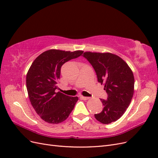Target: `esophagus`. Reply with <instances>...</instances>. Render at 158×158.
Returning a JSON list of instances; mask_svg holds the SVG:
<instances>
[{"label":"esophagus","instance_id":"obj_1","mask_svg":"<svg viewBox=\"0 0 158 158\" xmlns=\"http://www.w3.org/2000/svg\"><path fill=\"white\" fill-rule=\"evenodd\" d=\"M81 98H82L84 100H87V99H89V97H85V96H81Z\"/></svg>","mask_w":158,"mask_h":158}]
</instances>
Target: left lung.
<instances>
[{"instance_id": "1", "label": "left lung", "mask_w": 158, "mask_h": 158, "mask_svg": "<svg viewBox=\"0 0 158 158\" xmlns=\"http://www.w3.org/2000/svg\"><path fill=\"white\" fill-rule=\"evenodd\" d=\"M97 74L98 82L104 85L107 99H100L103 109L95 114V118L103 124L117 121L125 113L134 94L135 78L126 62L110 52H84Z\"/></svg>"}]
</instances>
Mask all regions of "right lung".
<instances>
[{"mask_svg":"<svg viewBox=\"0 0 158 158\" xmlns=\"http://www.w3.org/2000/svg\"><path fill=\"white\" fill-rule=\"evenodd\" d=\"M50 49L33 62L26 75V87L31 106L38 115L47 123L58 124L65 121L73 111L78 97L56 92L61 66L83 53Z\"/></svg>","mask_w":158,"mask_h":158,"instance_id":"right-lung-1","label":"right lung"}]
</instances>
